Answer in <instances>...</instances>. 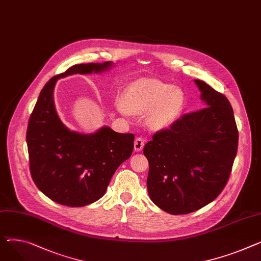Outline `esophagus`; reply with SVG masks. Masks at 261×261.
I'll return each mask as SVG.
<instances>
[{"mask_svg": "<svg viewBox=\"0 0 261 261\" xmlns=\"http://www.w3.org/2000/svg\"><path fill=\"white\" fill-rule=\"evenodd\" d=\"M145 146V140L143 137H137L134 142V150L136 152H141Z\"/></svg>", "mask_w": 261, "mask_h": 261, "instance_id": "1", "label": "esophagus"}]
</instances>
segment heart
Segmentation results:
<instances>
[{"mask_svg":"<svg viewBox=\"0 0 261 261\" xmlns=\"http://www.w3.org/2000/svg\"><path fill=\"white\" fill-rule=\"evenodd\" d=\"M184 106V95L174 87L159 80L143 79L135 82L118 103L120 112L144 114L149 112L147 124L163 129L174 123Z\"/></svg>","mask_w":261,"mask_h":261,"instance_id":"b5f03b06","label":"heart"}]
</instances>
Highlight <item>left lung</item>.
<instances>
[{
	"label": "left lung",
	"instance_id": "obj_1",
	"mask_svg": "<svg viewBox=\"0 0 261 261\" xmlns=\"http://www.w3.org/2000/svg\"><path fill=\"white\" fill-rule=\"evenodd\" d=\"M203 107L153 135L144 154L151 200L167 213L189 214L212 202L227 185L238 147L229 99L200 80Z\"/></svg>",
	"mask_w": 261,
	"mask_h": 261
}]
</instances>
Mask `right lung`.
<instances>
[{
    "mask_svg": "<svg viewBox=\"0 0 261 261\" xmlns=\"http://www.w3.org/2000/svg\"><path fill=\"white\" fill-rule=\"evenodd\" d=\"M112 62L74 65L44 86L30 115L26 141L31 177L47 197L60 204L84 206L105 194L116 169L133 151L134 135L102 127L95 133L69 130L60 119L54 100L59 79L100 73Z\"/></svg>",
    "mask_w": 261,
    "mask_h": 261,
    "instance_id": "obj_1",
    "label": "right lung"
}]
</instances>
